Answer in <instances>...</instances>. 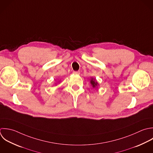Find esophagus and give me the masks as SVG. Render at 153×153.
Returning <instances> with one entry per match:
<instances>
[{
    "instance_id": "esophagus-1",
    "label": "esophagus",
    "mask_w": 153,
    "mask_h": 153,
    "mask_svg": "<svg viewBox=\"0 0 153 153\" xmlns=\"http://www.w3.org/2000/svg\"><path fill=\"white\" fill-rule=\"evenodd\" d=\"M80 73V72L79 71H74L73 72L74 74H77V75H79Z\"/></svg>"
}]
</instances>
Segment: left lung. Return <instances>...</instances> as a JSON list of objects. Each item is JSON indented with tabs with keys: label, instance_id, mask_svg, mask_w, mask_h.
<instances>
[{
	"label": "left lung",
	"instance_id": "1",
	"mask_svg": "<svg viewBox=\"0 0 153 153\" xmlns=\"http://www.w3.org/2000/svg\"><path fill=\"white\" fill-rule=\"evenodd\" d=\"M90 83H91L93 88H97L100 85L99 83H98V82L97 81L96 79H95L94 77H91V79L90 80Z\"/></svg>",
	"mask_w": 153,
	"mask_h": 153
}]
</instances>
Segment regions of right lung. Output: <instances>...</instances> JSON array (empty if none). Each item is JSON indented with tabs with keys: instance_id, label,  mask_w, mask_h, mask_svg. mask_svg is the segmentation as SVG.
<instances>
[{
	"instance_id": "obj_1",
	"label": "right lung",
	"mask_w": 153,
	"mask_h": 153,
	"mask_svg": "<svg viewBox=\"0 0 153 153\" xmlns=\"http://www.w3.org/2000/svg\"><path fill=\"white\" fill-rule=\"evenodd\" d=\"M59 82H60V80H59Z\"/></svg>"
}]
</instances>
